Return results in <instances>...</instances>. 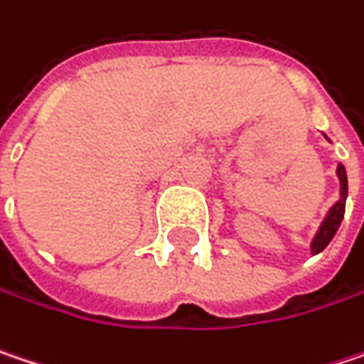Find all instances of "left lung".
Wrapping results in <instances>:
<instances>
[{
    "mask_svg": "<svg viewBox=\"0 0 364 364\" xmlns=\"http://www.w3.org/2000/svg\"><path fill=\"white\" fill-rule=\"evenodd\" d=\"M338 177H340V185H342V198L331 206V210L327 213L325 216V220H323V225H321V229H318V233L314 235L313 240V254H318V252H323V250L327 248V244L333 240V235H336V231H338V227H340V223H342V218H344V210H346V196H348V179H346V168L340 164L338 166Z\"/></svg>",
    "mask_w": 364,
    "mask_h": 364,
    "instance_id": "obj_1",
    "label": "left lung"
}]
</instances>
